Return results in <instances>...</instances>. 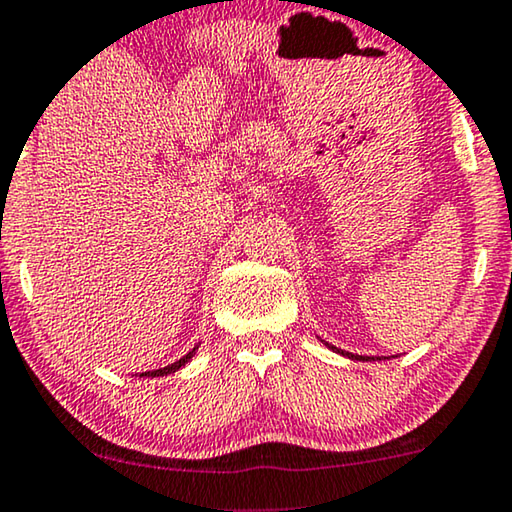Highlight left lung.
<instances>
[{"label":"left lung","instance_id":"obj_1","mask_svg":"<svg viewBox=\"0 0 512 512\" xmlns=\"http://www.w3.org/2000/svg\"><path fill=\"white\" fill-rule=\"evenodd\" d=\"M329 348L336 350V352H341L338 348H334V345H329ZM343 355H348L350 359H362V362H369V359H366V357H362V355H352V352H343Z\"/></svg>","mask_w":512,"mask_h":512}]
</instances>
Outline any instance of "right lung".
<instances>
[{"instance_id":"1","label":"right lung","mask_w":512,"mask_h":512,"mask_svg":"<svg viewBox=\"0 0 512 512\" xmlns=\"http://www.w3.org/2000/svg\"><path fill=\"white\" fill-rule=\"evenodd\" d=\"M194 350H197V348H192L190 352H187V355L185 357H181V359H178V362H174V364H169V366H164V369H157V371H148V373H143V376H167V373H174V371H178V369H181V366H185L187 362H190V359H192V355H194Z\"/></svg>"}]
</instances>
